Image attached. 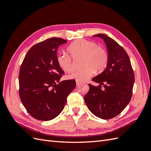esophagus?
I'll return each instance as SVG.
<instances>
[{"label":"esophagus","instance_id":"esophagus-1","mask_svg":"<svg viewBox=\"0 0 151 151\" xmlns=\"http://www.w3.org/2000/svg\"><path fill=\"white\" fill-rule=\"evenodd\" d=\"M81 83H82L81 82H80V81H76V85H77V86H79Z\"/></svg>","mask_w":151,"mask_h":151}]
</instances>
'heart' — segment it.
Here are the masks:
<instances>
[{"label": "heart", "instance_id": "obj_1", "mask_svg": "<svg viewBox=\"0 0 151 151\" xmlns=\"http://www.w3.org/2000/svg\"><path fill=\"white\" fill-rule=\"evenodd\" d=\"M68 53L61 52L57 56V62L61 69L65 72H71L74 68L72 58L83 57L82 69L73 72L67 76V79L80 82L86 81L92 77L96 70L101 72L105 69L108 62V55L105 49L98 46L91 41L78 40L67 47Z\"/></svg>", "mask_w": 151, "mask_h": 151}]
</instances>
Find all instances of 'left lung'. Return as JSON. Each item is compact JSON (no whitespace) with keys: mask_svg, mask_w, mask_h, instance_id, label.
<instances>
[{"mask_svg":"<svg viewBox=\"0 0 151 151\" xmlns=\"http://www.w3.org/2000/svg\"><path fill=\"white\" fill-rule=\"evenodd\" d=\"M93 36L102 38L106 44L108 62L106 69L92 79L99 86L89 84V90L84 100L95 116L108 120L119 115L129 103L135 81L134 73L129 55L119 44L104 34ZM102 85L103 90L101 89Z\"/></svg>","mask_w":151,"mask_h":151,"instance_id":"obj_1","label":"left lung"}]
</instances>
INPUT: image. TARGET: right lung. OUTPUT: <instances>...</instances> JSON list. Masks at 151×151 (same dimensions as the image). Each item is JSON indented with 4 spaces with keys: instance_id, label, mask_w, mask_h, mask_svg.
<instances>
[{
    "instance_id": "1",
    "label": "right lung",
    "mask_w": 151,
    "mask_h": 151,
    "mask_svg": "<svg viewBox=\"0 0 151 151\" xmlns=\"http://www.w3.org/2000/svg\"><path fill=\"white\" fill-rule=\"evenodd\" d=\"M66 42L60 38H51L35 45L21 65L19 97L27 111L36 120L48 121L57 116L76 88L74 79L59 82L64 72L57 63V52Z\"/></svg>"
}]
</instances>
